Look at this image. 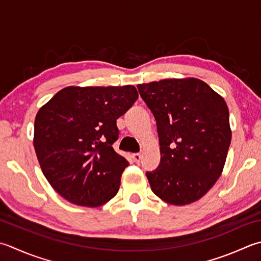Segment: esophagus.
<instances>
[{
	"label": "esophagus",
	"mask_w": 261,
	"mask_h": 261,
	"mask_svg": "<svg viewBox=\"0 0 261 261\" xmlns=\"http://www.w3.org/2000/svg\"><path fill=\"white\" fill-rule=\"evenodd\" d=\"M132 158H134V161H135L136 163H139L140 160H141V154H139V152H137V154L132 155Z\"/></svg>",
	"instance_id": "obj_1"
}]
</instances>
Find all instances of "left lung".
Returning <instances> with one entry per match:
<instances>
[{
	"mask_svg": "<svg viewBox=\"0 0 261 261\" xmlns=\"http://www.w3.org/2000/svg\"><path fill=\"white\" fill-rule=\"evenodd\" d=\"M155 116L161 163L146 175L163 201L185 206L203 197L225 165L232 139L227 105L196 78L138 85Z\"/></svg>",
	"mask_w": 261,
	"mask_h": 261,
	"instance_id": "obj_1",
	"label": "left lung"
}]
</instances>
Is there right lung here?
<instances>
[{
  "label": "right lung",
  "instance_id": "obj_1",
  "mask_svg": "<svg viewBox=\"0 0 261 261\" xmlns=\"http://www.w3.org/2000/svg\"><path fill=\"white\" fill-rule=\"evenodd\" d=\"M138 99L135 86L65 87L35 119L34 147L54 190L78 206L99 207L120 189L129 165L112 145L116 120Z\"/></svg>",
  "mask_w": 261,
  "mask_h": 261
}]
</instances>
